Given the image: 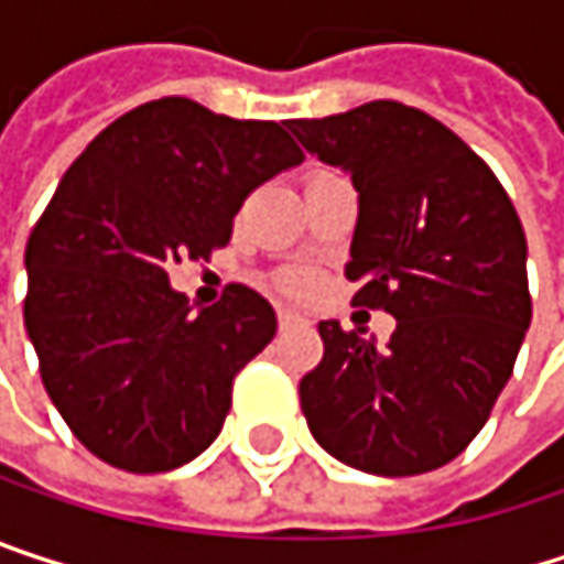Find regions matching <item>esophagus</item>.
I'll list each match as a JSON object with an SVG mask.
<instances>
[{
  "label": "esophagus",
  "instance_id": "1",
  "mask_svg": "<svg viewBox=\"0 0 564 564\" xmlns=\"http://www.w3.org/2000/svg\"><path fill=\"white\" fill-rule=\"evenodd\" d=\"M278 323H281V326H290V323H296V313H293L290 306H278Z\"/></svg>",
  "mask_w": 564,
  "mask_h": 564
}]
</instances>
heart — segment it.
<instances>
[{"label": "heart", "mask_w": 564, "mask_h": 564, "mask_svg": "<svg viewBox=\"0 0 564 564\" xmlns=\"http://www.w3.org/2000/svg\"><path fill=\"white\" fill-rule=\"evenodd\" d=\"M306 278L303 274H283L281 278V286L286 290V293H300V290H306Z\"/></svg>", "instance_id": "b5f03b06"}]
</instances>
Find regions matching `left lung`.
Wrapping results in <instances>:
<instances>
[{
    "label": "left lung",
    "mask_w": 564,
    "mask_h": 564,
    "mask_svg": "<svg viewBox=\"0 0 564 564\" xmlns=\"http://www.w3.org/2000/svg\"><path fill=\"white\" fill-rule=\"evenodd\" d=\"M286 127L352 175V303L394 316L386 346L319 323L323 359L300 379L310 434L366 474L437 470L480 434L525 339L522 221L494 170L424 110L372 100Z\"/></svg>",
    "instance_id": "8db88e82"
}]
</instances>
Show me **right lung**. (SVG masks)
Returning <instances> with one entry per match:
<instances>
[{
  "label": "right lung",
  "mask_w": 564,
  "mask_h": 564,
  "mask_svg": "<svg viewBox=\"0 0 564 564\" xmlns=\"http://www.w3.org/2000/svg\"><path fill=\"white\" fill-rule=\"evenodd\" d=\"M274 120L150 100L70 163L25 248V329L45 392L104 464L163 474L221 431L235 376L274 339V306L228 283L192 310L172 264L225 248L245 198L300 166Z\"/></svg>",
  "instance_id": "add662e5"
}]
</instances>
